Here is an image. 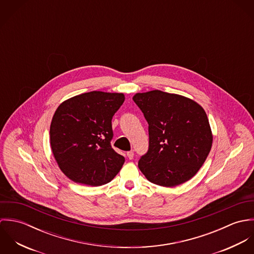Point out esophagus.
<instances>
[{
    "instance_id": "34e87169",
    "label": "esophagus",
    "mask_w": 254,
    "mask_h": 254,
    "mask_svg": "<svg viewBox=\"0 0 254 254\" xmlns=\"http://www.w3.org/2000/svg\"><path fill=\"white\" fill-rule=\"evenodd\" d=\"M127 157H128L129 159H133V157H134V151H133V150L128 151V152H127Z\"/></svg>"
}]
</instances>
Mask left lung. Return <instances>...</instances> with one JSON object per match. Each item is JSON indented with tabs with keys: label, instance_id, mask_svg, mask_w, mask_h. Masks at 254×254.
<instances>
[{
	"label": "left lung",
	"instance_id": "8db88e82",
	"mask_svg": "<svg viewBox=\"0 0 254 254\" xmlns=\"http://www.w3.org/2000/svg\"><path fill=\"white\" fill-rule=\"evenodd\" d=\"M133 101L148 123V150L138 164L145 178L168 188L191 179L212 146L204 109L193 100L159 90L137 93Z\"/></svg>",
	"mask_w": 254,
	"mask_h": 254
}]
</instances>
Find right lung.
I'll list each match as a JSON object with an SVG mask.
<instances>
[{
    "label": "right lung",
    "mask_w": 254,
    "mask_h": 254,
    "mask_svg": "<svg viewBox=\"0 0 254 254\" xmlns=\"http://www.w3.org/2000/svg\"><path fill=\"white\" fill-rule=\"evenodd\" d=\"M122 93L93 91L63 102L50 127L54 157L75 183L101 186L111 181L125 158L110 145L111 119L124 103Z\"/></svg>",
    "instance_id": "obj_1"
}]
</instances>
